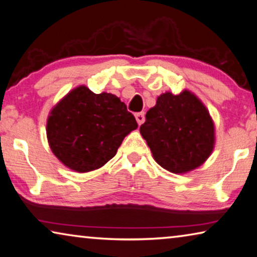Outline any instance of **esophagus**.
Wrapping results in <instances>:
<instances>
[{
  "label": "esophagus",
  "mask_w": 257,
  "mask_h": 257,
  "mask_svg": "<svg viewBox=\"0 0 257 257\" xmlns=\"http://www.w3.org/2000/svg\"><path fill=\"white\" fill-rule=\"evenodd\" d=\"M135 117H136V121H137V123L138 124H142L143 123V122L145 121V114H144V112H140V113H136L135 114Z\"/></svg>",
  "instance_id": "34e87169"
}]
</instances>
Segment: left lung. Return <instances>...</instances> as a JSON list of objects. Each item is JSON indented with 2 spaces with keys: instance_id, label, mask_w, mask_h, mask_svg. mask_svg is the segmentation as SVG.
I'll list each match as a JSON object with an SVG mask.
<instances>
[{
  "instance_id": "1",
  "label": "left lung",
  "mask_w": 257,
  "mask_h": 257,
  "mask_svg": "<svg viewBox=\"0 0 257 257\" xmlns=\"http://www.w3.org/2000/svg\"><path fill=\"white\" fill-rule=\"evenodd\" d=\"M140 132L162 168L185 174L200 167L213 152L215 127L208 109L189 90L165 92L146 113Z\"/></svg>"
}]
</instances>
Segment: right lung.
Returning <instances> with one entry per match:
<instances>
[{
  "label": "right lung",
  "mask_w": 257,
  "mask_h": 257,
  "mask_svg": "<svg viewBox=\"0 0 257 257\" xmlns=\"http://www.w3.org/2000/svg\"><path fill=\"white\" fill-rule=\"evenodd\" d=\"M137 127L135 116L115 95L93 93L80 85L51 109L47 137L60 162L74 172L88 173L111 160Z\"/></svg>",
  "instance_id": "obj_1"
}]
</instances>
